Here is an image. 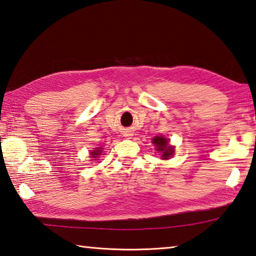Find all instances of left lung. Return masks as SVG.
Returning a JSON list of instances; mask_svg holds the SVG:
<instances>
[{"mask_svg": "<svg viewBox=\"0 0 256 256\" xmlns=\"http://www.w3.org/2000/svg\"><path fill=\"white\" fill-rule=\"evenodd\" d=\"M153 142H154L156 146H158V148H156V150H158V152H160V153H162V156H163L164 160L168 158L170 156L173 154V147L168 145V142L166 140H165L164 137L156 136L154 140H153Z\"/></svg>", "mask_w": 256, "mask_h": 256, "instance_id": "8db88e82", "label": "left lung"}]
</instances>
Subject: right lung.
<instances>
[{"mask_svg": "<svg viewBox=\"0 0 256 256\" xmlns=\"http://www.w3.org/2000/svg\"><path fill=\"white\" fill-rule=\"evenodd\" d=\"M100 150H101V148H100ZM100 152H101V150H94V152H92V155H93L92 158H96V156H98V154H100Z\"/></svg>", "mask_w": 256, "mask_h": 256, "instance_id": "right-lung-1", "label": "right lung"}]
</instances>
